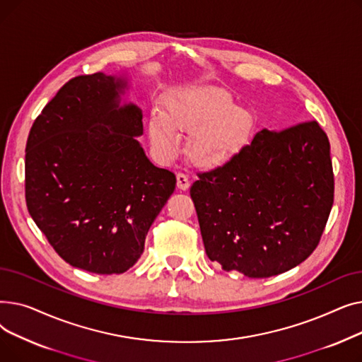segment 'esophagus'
Returning a JSON list of instances; mask_svg holds the SVG:
<instances>
[{
    "mask_svg": "<svg viewBox=\"0 0 362 362\" xmlns=\"http://www.w3.org/2000/svg\"><path fill=\"white\" fill-rule=\"evenodd\" d=\"M176 179H177V187L180 189V191H187L189 186H191V180H189V177L183 173H179L176 176Z\"/></svg>",
    "mask_w": 362,
    "mask_h": 362,
    "instance_id": "esophagus-1",
    "label": "esophagus"
}]
</instances>
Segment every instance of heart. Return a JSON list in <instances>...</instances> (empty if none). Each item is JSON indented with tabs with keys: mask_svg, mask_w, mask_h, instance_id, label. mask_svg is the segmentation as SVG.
I'll list each match as a JSON object with an SVG mask.
<instances>
[{
	"mask_svg": "<svg viewBox=\"0 0 362 362\" xmlns=\"http://www.w3.org/2000/svg\"><path fill=\"white\" fill-rule=\"evenodd\" d=\"M165 110L152 108L148 119L151 145L165 161L179 156L185 132L191 135L187 149L192 161L220 167L238 154L252 127L250 114L214 88L177 89L165 98Z\"/></svg>",
	"mask_w": 362,
	"mask_h": 362,
	"instance_id": "b5f03b06",
	"label": "heart"
}]
</instances>
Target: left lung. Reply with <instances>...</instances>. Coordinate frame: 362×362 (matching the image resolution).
I'll list each match as a JSON object with an SVG mask.
<instances>
[{"instance_id": "left-lung-1", "label": "left lung", "mask_w": 362, "mask_h": 362, "mask_svg": "<svg viewBox=\"0 0 362 362\" xmlns=\"http://www.w3.org/2000/svg\"><path fill=\"white\" fill-rule=\"evenodd\" d=\"M333 194L330 144L317 122L259 130L191 186L208 258L251 279L288 272L313 254Z\"/></svg>"}]
</instances>
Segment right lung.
<instances>
[{"label":"right lung","instance_id":"1","mask_svg":"<svg viewBox=\"0 0 362 362\" xmlns=\"http://www.w3.org/2000/svg\"><path fill=\"white\" fill-rule=\"evenodd\" d=\"M127 74L69 81L36 117L26 144V204L55 252L97 274L127 272L176 176L136 139L142 110L122 101Z\"/></svg>","mask_w":362,"mask_h":362}]
</instances>
